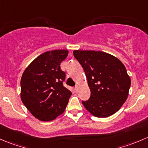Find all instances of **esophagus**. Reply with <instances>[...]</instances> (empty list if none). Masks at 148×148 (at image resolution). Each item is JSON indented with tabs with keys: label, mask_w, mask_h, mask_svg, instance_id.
Instances as JSON below:
<instances>
[{
	"label": "esophagus",
	"mask_w": 148,
	"mask_h": 148,
	"mask_svg": "<svg viewBox=\"0 0 148 148\" xmlns=\"http://www.w3.org/2000/svg\"><path fill=\"white\" fill-rule=\"evenodd\" d=\"M74 90H75L76 92H77L79 90V86L78 85H76L75 87H74Z\"/></svg>",
	"instance_id": "34e87169"
}]
</instances>
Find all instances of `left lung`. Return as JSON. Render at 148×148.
Returning <instances> with one entry per match:
<instances>
[{
	"label": "left lung",
	"instance_id": "8db88e82",
	"mask_svg": "<svg viewBox=\"0 0 148 148\" xmlns=\"http://www.w3.org/2000/svg\"><path fill=\"white\" fill-rule=\"evenodd\" d=\"M82 66L91 95L82 103L93 116L106 118L117 112L127 98L131 79L120 60L102 51H73Z\"/></svg>",
	"mask_w": 148,
	"mask_h": 148
}]
</instances>
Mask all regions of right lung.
Listing matches in <instances>:
<instances>
[{
	"label": "right lung",
	"instance_id": "1",
	"mask_svg": "<svg viewBox=\"0 0 148 148\" xmlns=\"http://www.w3.org/2000/svg\"><path fill=\"white\" fill-rule=\"evenodd\" d=\"M67 50L47 51L28 66L21 79V99L35 118L54 120L64 113L71 92L64 86L66 73L61 63Z\"/></svg>",
	"mask_w": 148,
	"mask_h": 148
}]
</instances>
